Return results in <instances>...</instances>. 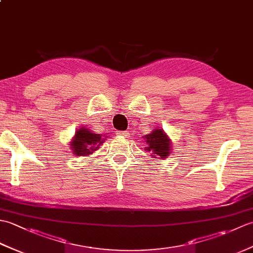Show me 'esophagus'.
Segmentation results:
<instances>
[{"instance_id": "34e87169", "label": "esophagus", "mask_w": 253, "mask_h": 253, "mask_svg": "<svg viewBox=\"0 0 253 253\" xmlns=\"http://www.w3.org/2000/svg\"><path fill=\"white\" fill-rule=\"evenodd\" d=\"M117 135H118V136H122V137H128V136H129V132H128L127 130L117 131Z\"/></svg>"}]
</instances>
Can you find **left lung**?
<instances>
[{
  "instance_id": "1",
  "label": "left lung",
  "mask_w": 253,
  "mask_h": 253,
  "mask_svg": "<svg viewBox=\"0 0 253 253\" xmlns=\"http://www.w3.org/2000/svg\"><path fill=\"white\" fill-rule=\"evenodd\" d=\"M144 141L147 147L144 150L148 152H152L154 159H166L171 151V142L168 135L164 132L162 128H157L151 133L144 136Z\"/></svg>"
}]
</instances>
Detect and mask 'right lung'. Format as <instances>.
Masks as SVG:
<instances>
[{"label":"right lung","mask_w":253,"mask_h":253,"mask_svg":"<svg viewBox=\"0 0 253 253\" xmlns=\"http://www.w3.org/2000/svg\"><path fill=\"white\" fill-rule=\"evenodd\" d=\"M107 136H102L101 133H94L90 129L82 127L75 132V137L69 142V147L72 148V152L77 157H87L98 150L102 143L104 142Z\"/></svg>","instance_id":"add662e5"}]
</instances>
